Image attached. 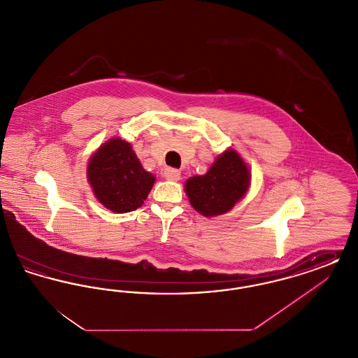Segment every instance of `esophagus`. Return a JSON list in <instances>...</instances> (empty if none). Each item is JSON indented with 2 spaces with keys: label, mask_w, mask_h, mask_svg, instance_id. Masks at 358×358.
I'll list each match as a JSON object with an SVG mask.
<instances>
[{
  "label": "esophagus",
  "mask_w": 358,
  "mask_h": 358,
  "mask_svg": "<svg viewBox=\"0 0 358 358\" xmlns=\"http://www.w3.org/2000/svg\"><path fill=\"white\" fill-rule=\"evenodd\" d=\"M164 176H165V178H166V180H171V181H178V180H180V177H181V173H180V171L174 169V168H168V169H165Z\"/></svg>",
  "instance_id": "1"
}]
</instances>
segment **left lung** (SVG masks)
I'll list each match as a JSON object with an SVG mask.
<instances>
[{
    "instance_id": "obj_1",
    "label": "left lung",
    "mask_w": 358,
    "mask_h": 358,
    "mask_svg": "<svg viewBox=\"0 0 358 358\" xmlns=\"http://www.w3.org/2000/svg\"><path fill=\"white\" fill-rule=\"evenodd\" d=\"M250 171L235 150H227L205 176H194L185 184L192 206L206 217L228 212L245 194Z\"/></svg>"
}]
</instances>
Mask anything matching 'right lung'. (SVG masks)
Returning <instances> with one entry per match:
<instances>
[{
    "mask_svg": "<svg viewBox=\"0 0 358 358\" xmlns=\"http://www.w3.org/2000/svg\"><path fill=\"white\" fill-rule=\"evenodd\" d=\"M87 174L96 199L117 213L142 206L155 181L142 168L131 145L120 138L110 139L91 157Z\"/></svg>",
    "mask_w": 358,
    "mask_h": 358,
    "instance_id": "1",
    "label": "right lung"
}]
</instances>
